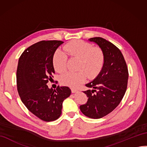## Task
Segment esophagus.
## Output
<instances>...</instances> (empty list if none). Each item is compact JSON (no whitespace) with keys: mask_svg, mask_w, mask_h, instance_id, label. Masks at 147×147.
<instances>
[{"mask_svg":"<svg viewBox=\"0 0 147 147\" xmlns=\"http://www.w3.org/2000/svg\"><path fill=\"white\" fill-rule=\"evenodd\" d=\"M71 91H72V93H77L78 90L77 88H71Z\"/></svg>","mask_w":147,"mask_h":147,"instance_id":"1","label":"esophagus"}]
</instances>
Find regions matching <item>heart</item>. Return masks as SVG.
Returning a JSON list of instances; mask_svg holds the SVG:
<instances>
[{
  "label": "heart",
  "instance_id": "heart-1",
  "mask_svg": "<svg viewBox=\"0 0 147 147\" xmlns=\"http://www.w3.org/2000/svg\"><path fill=\"white\" fill-rule=\"evenodd\" d=\"M64 51L57 50L53 56V65L59 74L64 73L67 69L68 56L79 59L77 72H68L61 77V82L65 85L76 86L84 82L86 74L89 77L96 75L105 63V54L98 47L82 40H75L67 44Z\"/></svg>",
  "mask_w": 147,
  "mask_h": 147
}]
</instances>
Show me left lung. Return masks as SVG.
<instances>
[{
	"label": "left lung",
	"instance_id": "1",
	"mask_svg": "<svg viewBox=\"0 0 147 147\" xmlns=\"http://www.w3.org/2000/svg\"><path fill=\"white\" fill-rule=\"evenodd\" d=\"M88 40L101 49L105 54V63L98 76L85 85L92 90L83 92L88 98L80 109L87 117L100 119L119 105L126 92L129 72L122 53L113 43L100 37Z\"/></svg>",
	"mask_w": 147,
	"mask_h": 147
}]
</instances>
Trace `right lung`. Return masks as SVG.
I'll return each mask as SVG.
<instances>
[{"label":"right lung","mask_w":147,"mask_h":147,"mask_svg":"<svg viewBox=\"0 0 147 147\" xmlns=\"http://www.w3.org/2000/svg\"><path fill=\"white\" fill-rule=\"evenodd\" d=\"M62 41H41L31 45L20 57L17 70L19 96L30 111L42 121L57 119L62 102L71 94L68 86L49 88L46 84L55 74L53 56Z\"/></svg>","instance_id":"1"}]
</instances>
